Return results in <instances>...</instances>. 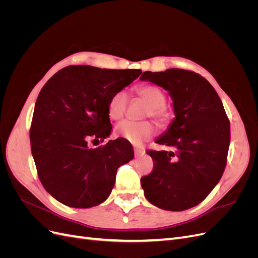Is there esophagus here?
I'll return each instance as SVG.
<instances>
[{"mask_svg": "<svg viewBox=\"0 0 258 258\" xmlns=\"http://www.w3.org/2000/svg\"><path fill=\"white\" fill-rule=\"evenodd\" d=\"M134 150H135L136 157H139V156H141V155H143L145 153V150H144L143 147H135Z\"/></svg>", "mask_w": 258, "mask_h": 258, "instance_id": "esophagus-1", "label": "esophagus"}]
</instances>
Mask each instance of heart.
I'll return each instance as SVG.
<instances>
[{
    "label": "heart",
    "mask_w": 258,
    "mask_h": 258,
    "mask_svg": "<svg viewBox=\"0 0 258 258\" xmlns=\"http://www.w3.org/2000/svg\"><path fill=\"white\" fill-rule=\"evenodd\" d=\"M139 96L150 105L147 114L160 121L168 119V112L166 111V96L155 86L145 85L138 88ZM128 104V93L126 90H118L114 92L108 99L107 114L113 120H118L126 112ZM115 131L117 136L121 137L126 141L139 145L151 139L155 134V128L150 121H131L123 120L117 124Z\"/></svg>",
    "instance_id": "obj_1"
}]
</instances>
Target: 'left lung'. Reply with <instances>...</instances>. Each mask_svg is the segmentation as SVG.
Segmentation results:
<instances>
[{"label":"left lung","mask_w":258,"mask_h":258,"mask_svg":"<svg viewBox=\"0 0 258 258\" xmlns=\"http://www.w3.org/2000/svg\"><path fill=\"white\" fill-rule=\"evenodd\" d=\"M169 91L175 118L156 143L168 151H147L152 172L141 178L145 198L168 211L190 209L220 182L227 162L230 123L217 92L205 77L182 69L144 72Z\"/></svg>","instance_id":"left-lung-1"}]
</instances>
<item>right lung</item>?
Wrapping results in <instances>:
<instances>
[{
  "mask_svg": "<svg viewBox=\"0 0 258 258\" xmlns=\"http://www.w3.org/2000/svg\"><path fill=\"white\" fill-rule=\"evenodd\" d=\"M141 73L70 66L44 85L30 129L31 151L42 185L61 204L77 209L102 204L117 169L134 158V148L121 138L96 148L88 143L111 135L108 99Z\"/></svg>",
  "mask_w": 258,
  "mask_h": 258,
  "instance_id": "right-lung-1",
  "label": "right lung"
}]
</instances>
